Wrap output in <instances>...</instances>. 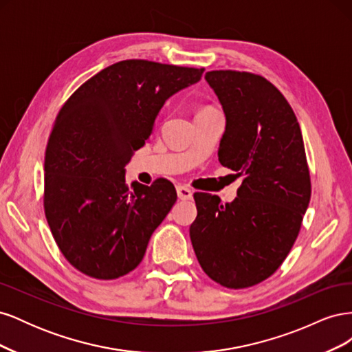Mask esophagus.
I'll return each instance as SVG.
<instances>
[{
    "mask_svg": "<svg viewBox=\"0 0 352 352\" xmlns=\"http://www.w3.org/2000/svg\"><path fill=\"white\" fill-rule=\"evenodd\" d=\"M177 197L179 199H192V190L185 188V186H177Z\"/></svg>",
    "mask_w": 352,
    "mask_h": 352,
    "instance_id": "obj_1",
    "label": "esophagus"
}]
</instances>
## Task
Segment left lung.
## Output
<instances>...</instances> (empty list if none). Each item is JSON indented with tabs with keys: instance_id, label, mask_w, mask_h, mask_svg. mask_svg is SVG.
Returning a JSON list of instances; mask_svg holds the SVG:
<instances>
[{
	"instance_id": "8db88e82",
	"label": "left lung",
	"mask_w": 352,
	"mask_h": 352,
	"mask_svg": "<svg viewBox=\"0 0 352 352\" xmlns=\"http://www.w3.org/2000/svg\"><path fill=\"white\" fill-rule=\"evenodd\" d=\"M206 80L226 117L221 166L242 176L235 201L197 192L189 236L198 263L221 286L267 279L289 254L310 204L311 184L295 113L258 74L212 70Z\"/></svg>"
}]
</instances>
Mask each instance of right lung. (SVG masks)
<instances>
[{
	"label": "right lung",
	"mask_w": 352,
	"mask_h": 352,
	"mask_svg": "<svg viewBox=\"0 0 352 352\" xmlns=\"http://www.w3.org/2000/svg\"><path fill=\"white\" fill-rule=\"evenodd\" d=\"M204 69L124 60L105 67L60 110L45 151L44 207L60 251L79 272L117 279L138 267L177 199L166 179L126 185L124 166L164 102Z\"/></svg>",
	"instance_id": "1"
}]
</instances>
